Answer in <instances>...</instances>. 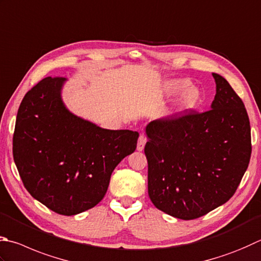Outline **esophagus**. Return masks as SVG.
<instances>
[{
    "label": "esophagus",
    "mask_w": 261,
    "mask_h": 261,
    "mask_svg": "<svg viewBox=\"0 0 261 261\" xmlns=\"http://www.w3.org/2000/svg\"><path fill=\"white\" fill-rule=\"evenodd\" d=\"M146 141H147L146 136L143 135V134H141L140 137H139V141H137V150H139V151H143L144 146H145V143H146Z\"/></svg>",
    "instance_id": "obj_1"
}]
</instances>
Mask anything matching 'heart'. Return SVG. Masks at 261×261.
Wrapping results in <instances>:
<instances>
[{"label": "heart", "instance_id": "heart-1", "mask_svg": "<svg viewBox=\"0 0 261 261\" xmlns=\"http://www.w3.org/2000/svg\"><path fill=\"white\" fill-rule=\"evenodd\" d=\"M190 83L186 80H170L165 83L164 88L165 92L169 95H174L176 93L180 91H184L179 96L178 102H177V107L180 110H188L192 109L196 106V103L199 102L200 95L199 92L195 88L190 87Z\"/></svg>", "mask_w": 261, "mask_h": 261}]
</instances>
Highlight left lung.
Masks as SVG:
<instances>
[{"label":"left lung","instance_id":"8db88e82","mask_svg":"<svg viewBox=\"0 0 261 261\" xmlns=\"http://www.w3.org/2000/svg\"><path fill=\"white\" fill-rule=\"evenodd\" d=\"M211 109L189 110L146 126L147 192L155 208L191 220L232 198L251 156V128L241 97L218 73Z\"/></svg>","mask_w":261,"mask_h":261}]
</instances>
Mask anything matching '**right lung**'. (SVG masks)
Returning a JSON list of instances; mask_svg holds the SVG:
<instances>
[{
  "mask_svg": "<svg viewBox=\"0 0 261 261\" xmlns=\"http://www.w3.org/2000/svg\"><path fill=\"white\" fill-rule=\"evenodd\" d=\"M66 78L26 93L13 133V160L34 199L60 215L86 211L106 195L112 171L136 149L139 133L110 130L72 115L61 100Z\"/></svg>",
  "mask_w": 261,
  "mask_h": 261,
  "instance_id": "right-lung-1",
  "label": "right lung"
}]
</instances>
